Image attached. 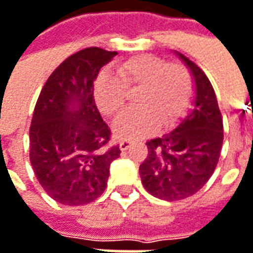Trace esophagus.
<instances>
[{"instance_id": "esophagus-1", "label": "esophagus", "mask_w": 253, "mask_h": 253, "mask_svg": "<svg viewBox=\"0 0 253 253\" xmlns=\"http://www.w3.org/2000/svg\"><path fill=\"white\" fill-rule=\"evenodd\" d=\"M131 144H133V143L130 140H122L120 141V150H127Z\"/></svg>"}]
</instances>
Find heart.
Here are the masks:
<instances>
[{
    "instance_id": "b5f03b06",
    "label": "heart",
    "mask_w": 253,
    "mask_h": 253,
    "mask_svg": "<svg viewBox=\"0 0 253 253\" xmlns=\"http://www.w3.org/2000/svg\"><path fill=\"white\" fill-rule=\"evenodd\" d=\"M192 76L179 63L140 54L114 67V77L101 73L93 84L97 109L106 117L122 112L127 94H133L136 109L114 122V134L125 140L150 136L159 126L174 125L185 113L192 97Z\"/></svg>"
}]
</instances>
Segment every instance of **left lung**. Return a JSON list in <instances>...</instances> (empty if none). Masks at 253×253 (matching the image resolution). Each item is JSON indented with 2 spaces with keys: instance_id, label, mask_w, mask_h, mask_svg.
I'll use <instances>...</instances> for the list:
<instances>
[{
  "instance_id": "obj_1",
  "label": "left lung",
  "mask_w": 253,
  "mask_h": 253,
  "mask_svg": "<svg viewBox=\"0 0 253 253\" xmlns=\"http://www.w3.org/2000/svg\"><path fill=\"white\" fill-rule=\"evenodd\" d=\"M179 57L195 80L193 109L173 131L146 143L149 153L139 168L144 189L163 201L186 199L201 190L215 171L223 143V120L212 84L193 61Z\"/></svg>"
}]
</instances>
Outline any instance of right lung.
<instances>
[{
    "label": "right lung",
    "instance_id": "right-lung-1",
    "mask_svg": "<svg viewBox=\"0 0 253 253\" xmlns=\"http://www.w3.org/2000/svg\"><path fill=\"white\" fill-rule=\"evenodd\" d=\"M116 51L98 47L70 55L45 82L30 126V162L48 196L67 206L96 201L107 187L120 147L97 110L93 84Z\"/></svg>",
    "mask_w": 253,
    "mask_h": 253
}]
</instances>
